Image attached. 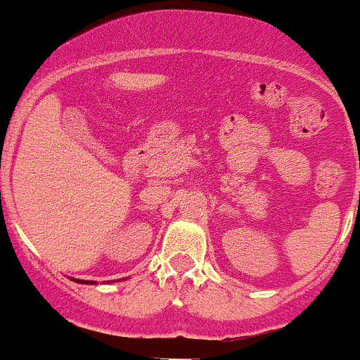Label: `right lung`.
Wrapping results in <instances>:
<instances>
[{
  "mask_svg": "<svg viewBox=\"0 0 360 360\" xmlns=\"http://www.w3.org/2000/svg\"><path fill=\"white\" fill-rule=\"evenodd\" d=\"M75 282H79V284H95V281H79V278H72Z\"/></svg>",
  "mask_w": 360,
  "mask_h": 360,
  "instance_id": "obj_1",
  "label": "right lung"
}]
</instances>
